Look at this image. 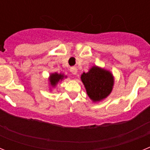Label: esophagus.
Returning a JSON list of instances; mask_svg holds the SVG:
<instances>
[{"label":"esophagus","mask_w":150,"mask_h":150,"mask_svg":"<svg viewBox=\"0 0 150 150\" xmlns=\"http://www.w3.org/2000/svg\"><path fill=\"white\" fill-rule=\"evenodd\" d=\"M71 72L73 74H76V73H77V68L76 67H71Z\"/></svg>","instance_id":"1"}]
</instances>
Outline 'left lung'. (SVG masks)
Masks as SVG:
<instances>
[{
    "label": "left lung",
    "instance_id": "obj_1",
    "mask_svg": "<svg viewBox=\"0 0 150 150\" xmlns=\"http://www.w3.org/2000/svg\"><path fill=\"white\" fill-rule=\"evenodd\" d=\"M81 79L87 95L95 102L106 98L110 94L114 83L110 72L96 66L91 67L88 73H83Z\"/></svg>",
    "mask_w": 150,
    "mask_h": 150
}]
</instances>
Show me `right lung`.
I'll return each instance as SVG.
<instances>
[{
	"mask_svg": "<svg viewBox=\"0 0 150 150\" xmlns=\"http://www.w3.org/2000/svg\"><path fill=\"white\" fill-rule=\"evenodd\" d=\"M64 76L63 74H57V73L51 74V76H50V84H51V86H55L60 80H62V79H64Z\"/></svg>",
	"mask_w": 150,
	"mask_h": 150,
	"instance_id": "obj_1",
	"label": "right lung"
}]
</instances>
